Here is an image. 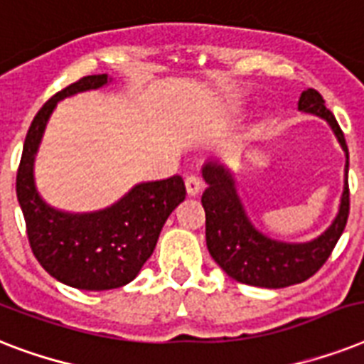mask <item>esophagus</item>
Instances as JSON below:
<instances>
[{
  "label": "esophagus",
  "mask_w": 364,
  "mask_h": 364,
  "mask_svg": "<svg viewBox=\"0 0 364 364\" xmlns=\"http://www.w3.org/2000/svg\"><path fill=\"white\" fill-rule=\"evenodd\" d=\"M185 188H187L188 196H196L202 191V181L196 176H188L185 179Z\"/></svg>",
  "instance_id": "esophagus-1"
}]
</instances>
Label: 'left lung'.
Masks as SVG:
<instances>
[{
	"label": "left lung",
	"instance_id": "8db88e82",
	"mask_svg": "<svg viewBox=\"0 0 364 364\" xmlns=\"http://www.w3.org/2000/svg\"><path fill=\"white\" fill-rule=\"evenodd\" d=\"M299 111L319 117L331 126L346 154L344 191L333 223L310 242H285L270 238L255 227L238 193L234 171L219 159H208L202 166V177L208 188L202 194L205 210V243L217 264L228 276L245 285L282 289L306 282L331 257L334 245L344 232L350 213L348 170L350 153L344 134L334 115L325 107V100L314 88L302 90Z\"/></svg>",
	"mask_w": 364,
	"mask_h": 364
}]
</instances>
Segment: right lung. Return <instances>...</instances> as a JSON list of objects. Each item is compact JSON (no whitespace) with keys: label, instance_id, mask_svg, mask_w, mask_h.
<instances>
[{"label":"right lung","instance_id":"1","mask_svg":"<svg viewBox=\"0 0 364 364\" xmlns=\"http://www.w3.org/2000/svg\"><path fill=\"white\" fill-rule=\"evenodd\" d=\"M111 82L107 73L82 77L48 100L28 130L16 173V198L36 259L54 279L82 291L130 283L153 255L166 219L187 194L181 176H171L137 183L104 210L77 213L54 208L37 191L36 156L58 102Z\"/></svg>","mask_w":364,"mask_h":364}]
</instances>
